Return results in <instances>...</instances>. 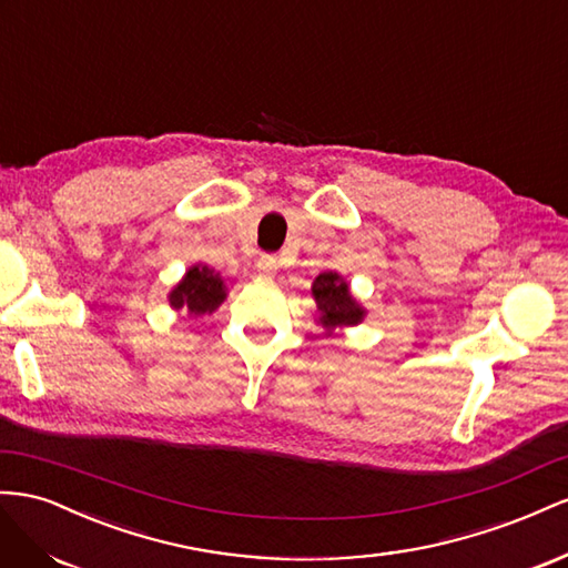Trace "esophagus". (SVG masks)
<instances>
[{"label":"esophagus","instance_id":"1","mask_svg":"<svg viewBox=\"0 0 568 568\" xmlns=\"http://www.w3.org/2000/svg\"><path fill=\"white\" fill-rule=\"evenodd\" d=\"M256 271H258V275H262V278H273L275 271H278V258L271 256V254L258 256V262H256Z\"/></svg>","mask_w":568,"mask_h":568}]
</instances>
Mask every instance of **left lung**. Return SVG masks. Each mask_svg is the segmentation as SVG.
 <instances>
[{
    "label": "left lung",
    "mask_w": 568,
    "mask_h": 568,
    "mask_svg": "<svg viewBox=\"0 0 568 568\" xmlns=\"http://www.w3.org/2000/svg\"><path fill=\"white\" fill-rule=\"evenodd\" d=\"M312 297L316 302V323L323 328V335H335V331L359 326L368 314L366 306L352 295L349 283L335 271L316 275L312 283Z\"/></svg>",
    "instance_id": "left-lung-1"
}]
</instances>
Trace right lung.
<instances>
[{"label": "right lung", "instance_id": "right-lung-1", "mask_svg": "<svg viewBox=\"0 0 568 568\" xmlns=\"http://www.w3.org/2000/svg\"><path fill=\"white\" fill-rule=\"evenodd\" d=\"M225 297H229V287H225L221 273L209 268L206 264H194L185 271L183 278L171 287L169 304L173 312L204 316L214 314Z\"/></svg>", "mask_w": 568, "mask_h": 568}]
</instances>
